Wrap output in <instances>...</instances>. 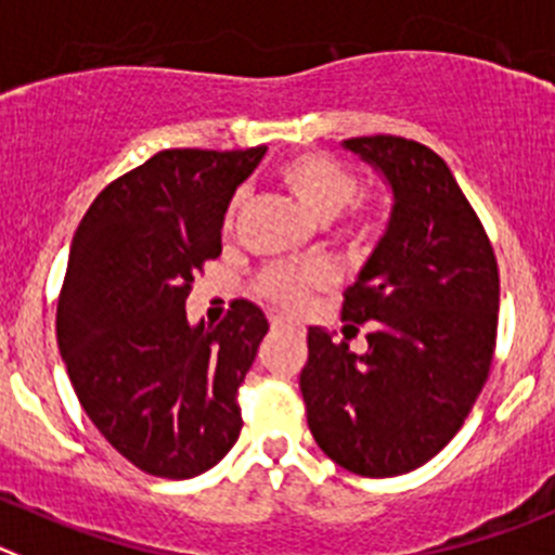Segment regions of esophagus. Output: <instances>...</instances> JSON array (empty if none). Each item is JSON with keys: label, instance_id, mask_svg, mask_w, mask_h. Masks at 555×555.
Segmentation results:
<instances>
[{"label": "esophagus", "instance_id": "obj_1", "mask_svg": "<svg viewBox=\"0 0 555 555\" xmlns=\"http://www.w3.org/2000/svg\"><path fill=\"white\" fill-rule=\"evenodd\" d=\"M271 328L273 331H295L298 325L289 323V320H284V318H271Z\"/></svg>", "mask_w": 555, "mask_h": 555}]
</instances>
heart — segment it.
I'll return each mask as SVG.
<instances>
[{"label":"heart","mask_w":555,"mask_h":555,"mask_svg":"<svg viewBox=\"0 0 555 555\" xmlns=\"http://www.w3.org/2000/svg\"><path fill=\"white\" fill-rule=\"evenodd\" d=\"M279 183L307 207L309 214L320 221L334 219L341 214L350 202V214L345 221V232L356 237H364L375 232L377 221H380V207L372 199H353L359 180L350 164L341 158L320 150H304L289 158H284L276 169H273ZM243 202H246V191L237 189L230 196L224 210V230L235 224L237 214H241ZM334 282V273L323 262H295V266H273L257 282L260 295H266L268 301L279 304L284 309H298L312 298L318 289H325Z\"/></svg>","instance_id":"obj_1"}]
</instances>
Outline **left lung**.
Wrapping results in <instances>:
<instances>
[{"mask_svg":"<svg viewBox=\"0 0 555 555\" xmlns=\"http://www.w3.org/2000/svg\"><path fill=\"white\" fill-rule=\"evenodd\" d=\"M341 144L386 178L395 207L341 304L348 328L370 323V348L359 356L348 336L309 328L301 395L318 447L383 479L441 452L488 383L499 262L441 155L388 133Z\"/></svg>","mask_w":555,"mask_h":555,"instance_id":"8db88e82","label":"left lung"}]
</instances>
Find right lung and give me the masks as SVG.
Here are the masks:
<instances>
[{"label": "right lung", "mask_w": 555, "mask_h": 555, "mask_svg": "<svg viewBox=\"0 0 555 555\" xmlns=\"http://www.w3.org/2000/svg\"><path fill=\"white\" fill-rule=\"evenodd\" d=\"M262 155L160 150L95 196L70 243L56 301L67 377L98 433L150 476L205 474L241 435L237 388L266 314L232 301L216 328L189 325L185 298Z\"/></svg>", "instance_id": "obj_1"}]
</instances>
